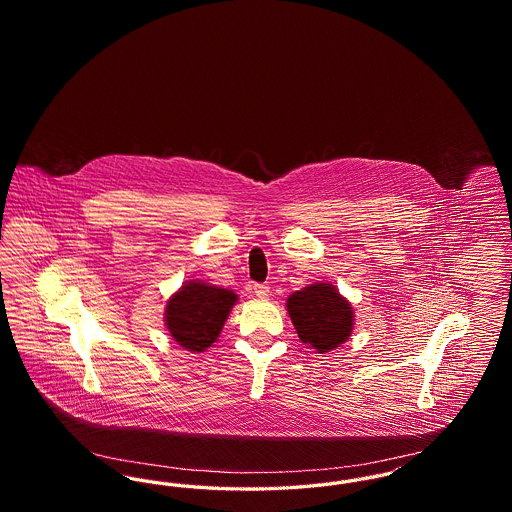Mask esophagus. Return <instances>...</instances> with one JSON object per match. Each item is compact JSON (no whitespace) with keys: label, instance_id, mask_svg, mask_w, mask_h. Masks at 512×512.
Listing matches in <instances>:
<instances>
[{"label":"esophagus","instance_id":"obj_1","mask_svg":"<svg viewBox=\"0 0 512 512\" xmlns=\"http://www.w3.org/2000/svg\"><path fill=\"white\" fill-rule=\"evenodd\" d=\"M253 292H255L257 297L265 299V297L270 295V288H268V284H255V286H253Z\"/></svg>","mask_w":512,"mask_h":512}]
</instances>
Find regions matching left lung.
Here are the masks:
<instances>
[{"label": "left lung", "instance_id": "left-lung-1", "mask_svg": "<svg viewBox=\"0 0 512 512\" xmlns=\"http://www.w3.org/2000/svg\"><path fill=\"white\" fill-rule=\"evenodd\" d=\"M288 313L299 340L326 353L349 338L353 311L345 297L330 284H313L288 299Z\"/></svg>", "mask_w": 512, "mask_h": 512}]
</instances>
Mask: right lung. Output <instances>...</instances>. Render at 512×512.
Returning a JSON list of instances; mask_svg holds the SVG:
<instances>
[{
  "label": "right lung",
  "mask_w": 512,
  "mask_h": 512,
  "mask_svg": "<svg viewBox=\"0 0 512 512\" xmlns=\"http://www.w3.org/2000/svg\"><path fill=\"white\" fill-rule=\"evenodd\" d=\"M236 299V293L230 290L188 282L167 305L165 315L172 338L190 351H205L219 338Z\"/></svg>",
  "instance_id": "add662e5"
}]
</instances>
